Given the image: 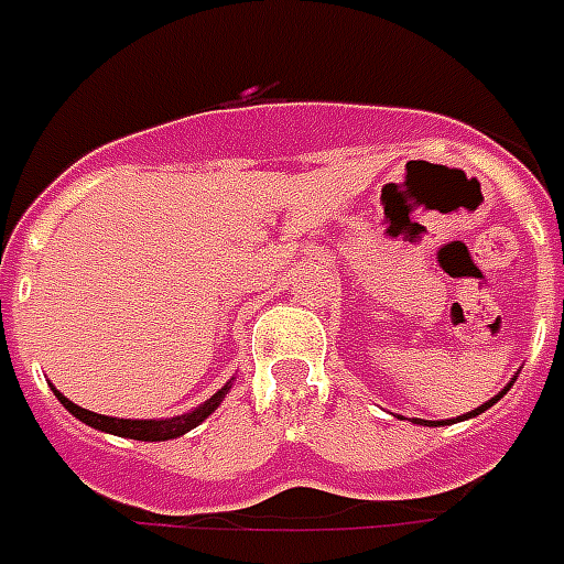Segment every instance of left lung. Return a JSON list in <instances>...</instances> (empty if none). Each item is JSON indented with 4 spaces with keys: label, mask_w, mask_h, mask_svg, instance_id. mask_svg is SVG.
<instances>
[{
    "label": "left lung",
    "mask_w": 564,
    "mask_h": 564,
    "mask_svg": "<svg viewBox=\"0 0 564 564\" xmlns=\"http://www.w3.org/2000/svg\"><path fill=\"white\" fill-rule=\"evenodd\" d=\"M514 380H518V375H514V378L508 380V383H506V389H502V392H497V395L490 398V401H485V404H481V408H476V410H469V413H464V416H458V419H446V422H425V419H413V422H416V425H427V427H437V425H452V422H464V419H473V416H478V413H485V410H488V408H494V404H497L499 398L506 395L508 389L514 387Z\"/></svg>",
    "instance_id": "left-lung-1"
}]
</instances>
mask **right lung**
<instances>
[{
    "mask_svg": "<svg viewBox=\"0 0 564 564\" xmlns=\"http://www.w3.org/2000/svg\"><path fill=\"white\" fill-rule=\"evenodd\" d=\"M235 380V378H231ZM231 380H228L226 387L214 392V395L207 398L205 404H198L189 413H181V416H169V419H118V416H100V413H91V410L79 408L74 404L70 398H65L53 387L56 398L62 401V408L67 413H74L79 422H86L88 427H95V431H104V434H116V437H127V440H142V443H163V440H175L184 437L186 431H193L196 425H202L214 410L223 404V398L228 395V389H231Z\"/></svg>",
    "mask_w": 564,
    "mask_h": 564,
    "instance_id": "1",
    "label": "right lung"
}]
</instances>
